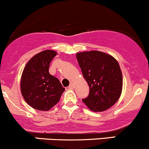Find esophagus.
Returning a JSON list of instances; mask_svg holds the SVG:
<instances>
[{
    "label": "esophagus",
    "instance_id": "1",
    "mask_svg": "<svg viewBox=\"0 0 149 149\" xmlns=\"http://www.w3.org/2000/svg\"><path fill=\"white\" fill-rule=\"evenodd\" d=\"M69 88L71 89V90H73V89H74L75 88L74 84H73V83H71V84H70V85H69Z\"/></svg>",
    "mask_w": 149,
    "mask_h": 149
}]
</instances>
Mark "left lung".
<instances>
[{"instance_id": "left-lung-1", "label": "left lung", "mask_w": 149, "mask_h": 149, "mask_svg": "<svg viewBox=\"0 0 149 149\" xmlns=\"http://www.w3.org/2000/svg\"><path fill=\"white\" fill-rule=\"evenodd\" d=\"M76 58L90 88L88 97L82 101L92 111L107 110L122 93L123 75L118 62L110 54L97 50L78 52Z\"/></svg>"}]
</instances>
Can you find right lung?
<instances>
[{"label": "right lung", "mask_w": 149, "mask_h": 149, "mask_svg": "<svg viewBox=\"0 0 149 149\" xmlns=\"http://www.w3.org/2000/svg\"><path fill=\"white\" fill-rule=\"evenodd\" d=\"M57 54L51 49L38 53L27 62L22 72V95L36 110L49 111L59 102L65 90L58 78L49 73V63Z\"/></svg>", "instance_id": "add662e5"}]
</instances>
